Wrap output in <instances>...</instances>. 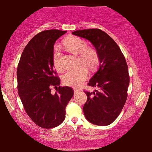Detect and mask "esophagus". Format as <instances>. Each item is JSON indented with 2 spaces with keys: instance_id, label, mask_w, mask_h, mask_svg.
Listing matches in <instances>:
<instances>
[{
  "instance_id": "1",
  "label": "esophagus",
  "mask_w": 152,
  "mask_h": 152,
  "mask_svg": "<svg viewBox=\"0 0 152 152\" xmlns=\"http://www.w3.org/2000/svg\"><path fill=\"white\" fill-rule=\"evenodd\" d=\"M79 92V90H77V89H74V92L75 93H77V92Z\"/></svg>"
}]
</instances>
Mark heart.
Returning a JSON list of instances; mask_svg holds the SVG:
<instances>
[{
	"label": "heart",
	"instance_id": "heart-1",
	"mask_svg": "<svg viewBox=\"0 0 152 152\" xmlns=\"http://www.w3.org/2000/svg\"><path fill=\"white\" fill-rule=\"evenodd\" d=\"M63 45L67 50L75 55H79L80 65L86 66L89 69L97 68L99 64V55L94 48L87 47V42L83 39L77 36H70L63 41ZM53 62L58 70H62L61 51L60 47L56 45L54 48ZM89 77L86 67H82L77 69H70L62 75V80L64 85L73 87H79Z\"/></svg>",
	"mask_w": 152,
	"mask_h": 152
}]
</instances>
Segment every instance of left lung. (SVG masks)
<instances>
[{
    "mask_svg": "<svg viewBox=\"0 0 152 152\" xmlns=\"http://www.w3.org/2000/svg\"><path fill=\"white\" fill-rule=\"evenodd\" d=\"M72 34L90 40L100 59L97 72L88 83L99 90L84 91L87 97L84 114L92 124L109 125L117 118L127 99L129 75L125 58L115 41L102 30H80Z\"/></svg>",
    "mask_w": 152,
    "mask_h": 152,
    "instance_id": "1",
    "label": "left lung"
}]
</instances>
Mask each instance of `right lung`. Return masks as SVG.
<instances>
[{
  "mask_svg": "<svg viewBox=\"0 0 152 152\" xmlns=\"http://www.w3.org/2000/svg\"><path fill=\"white\" fill-rule=\"evenodd\" d=\"M66 32L47 30L37 33L23 50L18 65L19 97L27 115L44 129L63 122L65 107L74 94L71 87L59 86L60 80L53 62L55 41ZM52 87L57 90L54 95Z\"/></svg>",
  "mask_w": 152,
  "mask_h": 152,
  "instance_id": "right-lung-1",
  "label": "right lung"
}]
</instances>
